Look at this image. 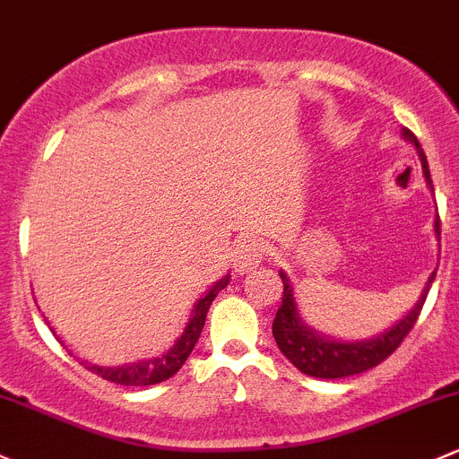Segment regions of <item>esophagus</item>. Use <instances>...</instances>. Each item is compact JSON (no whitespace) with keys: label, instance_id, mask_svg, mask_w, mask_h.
<instances>
[{"label":"esophagus","instance_id":"34e87169","mask_svg":"<svg viewBox=\"0 0 459 459\" xmlns=\"http://www.w3.org/2000/svg\"><path fill=\"white\" fill-rule=\"evenodd\" d=\"M234 269L238 273L252 272L263 261V245L256 236H238L234 243Z\"/></svg>","mask_w":459,"mask_h":459}]
</instances>
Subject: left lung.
<instances>
[{
    "mask_svg": "<svg viewBox=\"0 0 459 459\" xmlns=\"http://www.w3.org/2000/svg\"><path fill=\"white\" fill-rule=\"evenodd\" d=\"M404 139L411 141L418 150L420 160H422V172L427 178V186L433 190L431 172H429L427 157H424L422 148H420L418 136L411 130H403ZM436 234L440 238V216L436 219ZM282 278V305L278 307L276 318H273L272 333L276 340L278 349L282 351V356L296 367V369L311 377H325V380H333V377H347L356 376V373L369 371L373 367L380 365L382 360L391 356L395 349L403 344L406 333L413 329L415 320H418L420 311H422L424 300H427L429 290H431V282L436 278V272L429 276L427 287L422 290V296L415 302L413 309L409 314L403 316V320L394 325L391 329H386L385 333L376 335L369 340H356V342H340V340H332L323 333H316L314 329L307 327L302 323L299 307H296L294 290H291V282L287 278L285 272H281Z\"/></svg>",
    "mask_w": 459,
    "mask_h": 459,
    "instance_id": "left-lung-1",
    "label": "left lung"
}]
</instances>
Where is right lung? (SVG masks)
Instances as JSON below:
<instances>
[{"mask_svg": "<svg viewBox=\"0 0 459 459\" xmlns=\"http://www.w3.org/2000/svg\"><path fill=\"white\" fill-rule=\"evenodd\" d=\"M228 282H230V276L221 278V281L216 282V285L212 287L203 299H198L186 332H183L181 338L174 342V347L168 349L163 356L150 358V360L130 362V365H121V367H97V365H90L86 360H82V365L86 367L88 371L101 376L103 380L115 382V385L148 386V385H159V382L168 380V377H172L174 373L186 365L187 356L192 353V349H195V344L198 342V335L203 332V325H205V316H207V309H210L212 300L216 299V294H219L221 290L228 287Z\"/></svg>", "mask_w": 459, "mask_h": 459, "instance_id": "right-lung-1", "label": "right lung"}]
</instances>
